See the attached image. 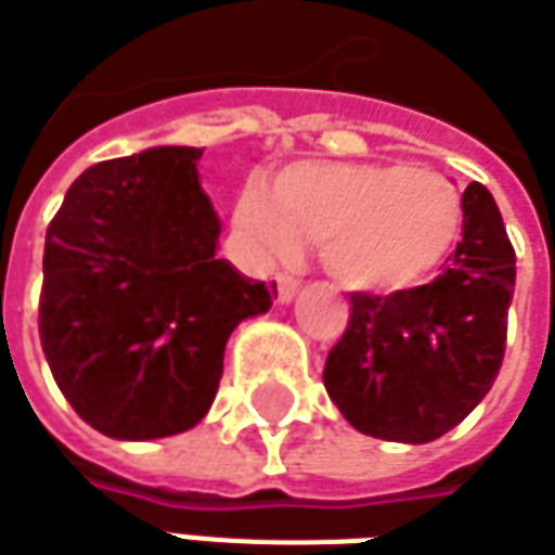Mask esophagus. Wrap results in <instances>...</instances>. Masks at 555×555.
<instances>
[{
    "label": "esophagus",
    "mask_w": 555,
    "mask_h": 555,
    "mask_svg": "<svg viewBox=\"0 0 555 555\" xmlns=\"http://www.w3.org/2000/svg\"><path fill=\"white\" fill-rule=\"evenodd\" d=\"M300 292V282L292 276H276V297L279 304H292Z\"/></svg>",
    "instance_id": "esophagus-1"
}]
</instances>
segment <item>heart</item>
I'll list each match as a JSON object with an SVG mask.
<instances>
[{"instance_id":"1","label":"heart","mask_w":555,"mask_h":555,"mask_svg":"<svg viewBox=\"0 0 555 555\" xmlns=\"http://www.w3.org/2000/svg\"><path fill=\"white\" fill-rule=\"evenodd\" d=\"M248 255L292 260L319 242L322 267L350 292L414 288L449 260L464 230L457 183L399 163H295L273 190L248 181L233 208Z\"/></svg>"}]
</instances>
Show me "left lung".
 Masks as SVG:
<instances>
[{"label": "left lung", "mask_w": 555, "mask_h": 555, "mask_svg": "<svg viewBox=\"0 0 555 555\" xmlns=\"http://www.w3.org/2000/svg\"><path fill=\"white\" fill-rule=\"evenodd\" d=\"M464 240L430 285L353 295V315L325 362V390L356 430L424 446L457 427L504 362L516 255L498 202L464 190Z\"/></svg>", "instance_id": "obj_1"}]
</instances>
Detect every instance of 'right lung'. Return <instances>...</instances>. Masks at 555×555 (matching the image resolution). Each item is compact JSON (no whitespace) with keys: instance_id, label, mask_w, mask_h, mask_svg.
Returning a JSON list of instances; mask_svg holds the SVG:
<instances>
[{"instance_id":"obj_1","label":"right lung","mask_w":555,"mask_h":555,"mask_svg":"<svg viewBox=\"0 0 555 555\" xmlns=\"http://www.w3.org/2000/svg\"><path fill=\"white\" fill-rule=\"evenodd\" d=\"M202 150L150 146L91 165L46 233L39 337L88 427L122 442L196 427L218 396L233 328L276 285L218 258Z\"/></svg>"}]
</instances>
